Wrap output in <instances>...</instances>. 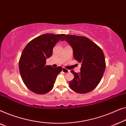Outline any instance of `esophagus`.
Wrapping results in <instances>:
<instances>
[{"label":"esophagus","instance_id":"obj_1","mask_svg":"<svg viewBox=\"0 0 126 126\" xmlns=\"http://www.w3.org/2000/svg\"><path fill=\"white\" fill-rule=\"evenodd\" d=\"M70 70H67V69H66V68H63L62 69V72H63V73H64V74L68 73V72H70Z\"/></svg>","mask_w":126,"mask_h":126}]
</instances>
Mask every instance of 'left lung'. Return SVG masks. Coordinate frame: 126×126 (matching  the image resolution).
Wrapping results in <instances>:
<instances>
[{"label":"left lung","instance_id":"8db88e82","mask_svg":"<svg viewBox=\"0 0 126 126\" xmlns=\"http://www.w3.org/2000/svg\"><path fill=\"white\" fill-rule=\"evenodd\" d=\"M61 40L68 42L73 49L74 59L81 63L80 73L71 71L74 78L69 83L70 87L79 94L93 91L100 83L106 68L102 49L84 36L66 35Z\"/></svg>","mask_w":126,"mask_h":126}]
</instances>
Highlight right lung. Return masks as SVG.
Segmentation results:
<instances>
[{"label": "right lung", "mask_w": 126, "mask_h": 126, "mask_svg": "<svg viewBox=\"0 0 126 126\" xmlns=\"http://www.w3.org/2000/svg\"><path fill=\"white\" fill-rule=\"evenodd\" d=\"M64 35H40L31 40L23 50L19 62V71L24 83L33 93L45 94L52 89L62 68L46 65V59L52 56L53 48Z\"/></svg>", "instance_id": "add662e5"}]
</instances>
